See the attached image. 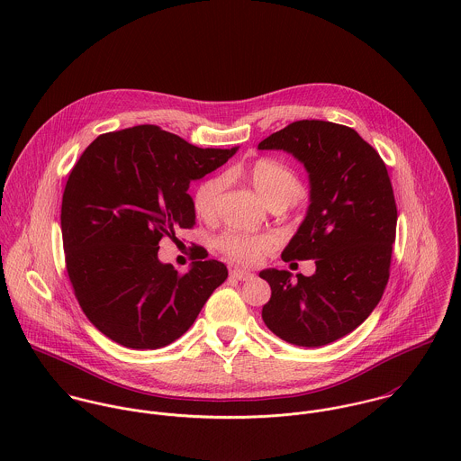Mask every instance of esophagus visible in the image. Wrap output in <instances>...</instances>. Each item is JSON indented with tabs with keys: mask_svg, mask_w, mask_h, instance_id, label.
<instances>
[{
	"mask_svg": "<svg viewBox=\"0 0 461 461\" xmlns=\"http://www.w3.org/2000/svg\"><path fill=\"white\" fill-rule=\"evenodd\" d=\"M230 276H232V278H236V280L247 282V280H250V278L254 276V273L245 271V269H232V271H230Z\"/></svg>",
	"mask_w": 461,
	"mask_h": 461,
	"instance_id": "1",
	"label": "esophagus"
}]
</instances>
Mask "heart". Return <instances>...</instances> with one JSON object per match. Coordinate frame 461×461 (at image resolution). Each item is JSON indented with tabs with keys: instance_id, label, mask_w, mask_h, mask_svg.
I'll return each instance as SVG.
<instances>
[{
	"instance_id": "heart-1",
	"label": "heart",
	"mask_w": 461,
	"mask_h": 461,
	"mask_svg": "<svg viewBox=\"0 0 461 461\" xmlns=\"http://www.w3.org/2000/svg\"><path fill=\"white\" fill-rule=\"evenodd\" d=\"M243 176L250 181L254 190L267 205L282 203L287 205L300 195L302 185L296 174L284 163L261 158L245 167ZM225 188V179L220 176L207 177L202 181L194 194V209L200 218L211 220L216 212L218 198ZM275 240L266 234H243L227 232L218 240V247L230 259L243 264L258 263L267 250H271Z\"/></svg>"
}]
</instances>
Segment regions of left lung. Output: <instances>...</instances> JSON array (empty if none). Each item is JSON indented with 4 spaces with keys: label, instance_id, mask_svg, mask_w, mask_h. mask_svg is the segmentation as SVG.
Listing matches in <instances>:
<instances>
[{
    "label": "left lung",
    "instance_id": "8db88e82",
    "mask_svg": "<svg viewBox=\"0 0 461 461\" xmlns=\"http://www.w3.org/2000/svg\"><path fill=\"white\" fill-rule=\"evenodd\" d=\"M258 149L305 167L309 207L282 259L316 263L298 282L285 269L259 273L271 287L264 323L289 344L320 348L360 327L385 291L397 223L387 167L355 130L325 121L293 122Z\"/></svg>",
    "mask_w": 461,
    "mask_h": 461
}]
</instances>
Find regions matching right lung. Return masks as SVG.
<instances>
[{
    "instance_id": "1",
    "label": "right lung",
    "mask_w": 461,
    "mask_h": 461,
    "mask_svg": "<svg viewBox=\"0 0 461 461\" xmlns=\"http://www.w3.org/2000/svg\"><path fill=\"white\" fill-rule=\"evenodd\" d=\"M236 150L200 149L156 126L106 132L85 149L67 181L62 238L74 294L106 337L132 349L163 348L225 282L220 261H195L181 275L158 250L163 236L195 225L190 185Z\"/></svg>"
}]
</instances>
